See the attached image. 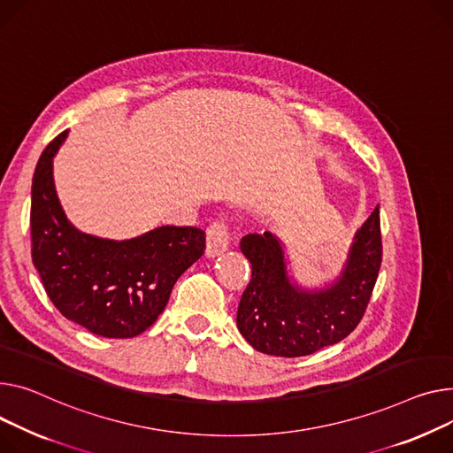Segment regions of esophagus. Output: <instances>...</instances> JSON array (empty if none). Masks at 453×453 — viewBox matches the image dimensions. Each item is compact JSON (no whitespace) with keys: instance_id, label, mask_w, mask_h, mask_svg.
<instances>
[{"instance_id":"esophagus-1","label":"esophagus","mask_w":453,"mask_h":453,"mask_svg":"<svg viewBox=\"0 0 453 453\" xmlns=\"http://www.w3.org/2000/svg\"><path fill=\"white\" fill-rule=\"evenodd\" d=\"M229 234L222 222H213L205 229V257L217 258L227 251Z\"/></svg>"}]
</instances>
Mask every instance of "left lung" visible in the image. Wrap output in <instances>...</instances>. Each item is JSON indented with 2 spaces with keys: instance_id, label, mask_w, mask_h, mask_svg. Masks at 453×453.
Here are the masks:
<instances>
[{
  "instance_id": "obj_1",
  "label": "left lung",
  "mask_w": 453,
  "mask_h": 453,
  "mask_svg": "<svg viewBox=\"0 0 453 453\" xmlns=\"http://www.w3.org/2000/svg\"><path fill=\"white\" fill-rule=\"evenodd\" d=\"M240 250L251 282L238 306V331L260 353L304 357L341 342L363 319L382 258L379 205L355 231L339 273L319 286L295 279L275 233L246 234Z\"/></svg>"
}]
</instances>
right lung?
Segmentation results:
<instances>
[{
	"mask_svg": "<svg viewBox=\"0 0 453 453\" xmlns=\"http://www.w3.org/2000/svg\"><path fill=\"white\" fill-rule=\"evenodd\" d=\"M69 131L56 136L35 171L33 262L56 310L107 339H131L155 324L174 282L205 250L198 227L160 226L127 240L80 231L59 203L52 162Z\"/></svg>",
	"mask_w": 453,
	"mask_h": 453,
	"instance_id": "1",
	"label": "right lung"
}]
</instances>
